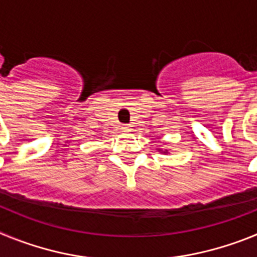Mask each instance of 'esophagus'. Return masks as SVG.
<instances>
[{
    "label": "esophagus",
    "instance_id": "obj_1",
    "mask_svg": "<svg viewBox=\"0 0 257 257\" xmlns=\"http://www.w3.org/2000/svg\"><path fill=\"white\" fill-rule=\"evenodd\" d=\"M122 130L128 131V130H130V126H128V124H122Z\"/></svg>",
    "mask_w": 257,
    "mask_h": 257
}]
</instances>
